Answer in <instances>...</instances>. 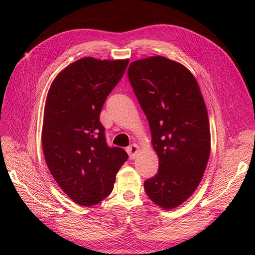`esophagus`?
Segmentation results:
<instances>
[{"label": "esophagus", "instance_id": "esophagus-1", "mask_svg": "<svg viewBox=\"0 0 255 255\" xmlns=\"http://www.w3.org/2000/svg\"><path fill=\"white\" fill-rule=\"evenodd\" d=\"M139 150H140L139 145L136 144V143H133L132 145H129L128 148L127 149V152L128 154L129 158L130 159H134L137 156V154H138V152H139Z\"/></svg>", "mask_w": 255, "mask_h": 255}]
</instances>
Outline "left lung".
<instances>
[{"instance_id": "1", "label": "left lung", "mask_w": 255, "mask_h": 255, "mask_svg": "<svg viewBox=\"0 0 255 255\" xmlns=\"http://www.w3.org/2000/svg\"><path fill=\"white\" fill-rule=\"evenodd\" d=\"M128 76L146 116L159 167L144 182L146 195L166 211L189 199L201 182L211 153L204 99L188 69L164 56L130 63Z\"/></svg>"}]
</instances>
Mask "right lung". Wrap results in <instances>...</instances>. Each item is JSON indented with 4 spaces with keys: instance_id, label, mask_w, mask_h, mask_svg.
Listing matches in <instances>:
<instances>
[{
    "instance_id": "1",
    "label": "right lung",
    "mask_w": 255,
    "mask_h": 255,
    "mask_svg": "<svg viewBox=\"0 0 255 255\" xmlns=\"http://www.w3.org/2000/svg\"><path fill=\"white\" fill-rule=\"evenodd\" d=\"M128 59L84 57L52 82L44 105L43 155L58 186L72 201L92 206L111 195L128 159L121 148L106 144L100 113L121 80Z\"/></svg>"
}]
</instances>
